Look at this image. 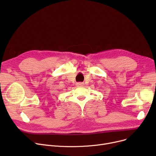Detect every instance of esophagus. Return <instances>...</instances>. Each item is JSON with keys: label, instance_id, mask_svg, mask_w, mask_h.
<instances>
[{"label": "esophagus", "instance_id": "obj_1", "mask_svg": "<svg viewBox=\"0 0 156 156\" xmlns=\"http://www.w3.org/2000/svg\"><path fill=\"white\" fill-rule=\"evenodd\" d=\"M83 85H84V83H81V82H79V83H76V85H77L78 87H81V86H83Z\"/></svg>", "mask_w": 156, "mask_h": 156}]
</instances>
